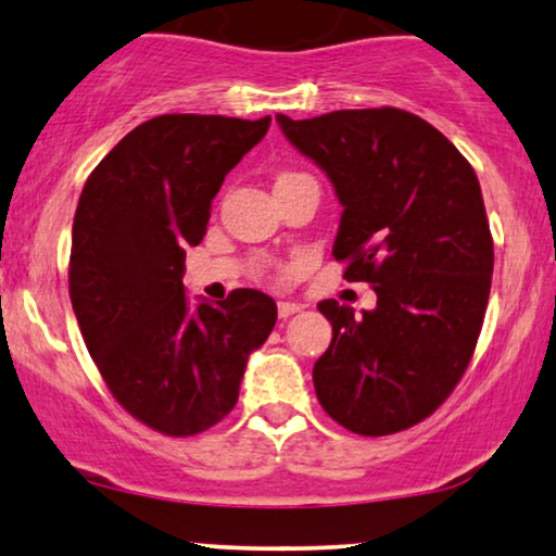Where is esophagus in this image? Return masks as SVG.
<instances>
[{"label":"esophagus","instance_id":"34e87169","mask_svg":"<svg viewBox=\"0 0 556 556\" xmlns=\"http://www.w3.org/2000/svg\"><path fill=\"white\" fill-rule=\"evenodd\" d=\"M299 311H301V303H291V301H280L278 303V316L283 318V321H286V318H291L293 314H299Z\"/></svg>","mask_w":556,"mask_h":556}]
</instances>
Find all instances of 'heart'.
I'll return each mask as SVG.
<instances>
[{
	"label": "heart",
	"instance_id": "heart-1",
	"mask_svg": "<svg viewBox=\"0 0 556 556\" xmlns=\"http://www.w3.org/2000/svg\"><path fill=\"white\" fill-rule=\"evenodd\" d=\"M283 177H291V174H283Z\"/></svg>",
	"mask_w": 556,
	"mask_h": 556
}]
</instances>
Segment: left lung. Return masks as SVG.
<instances>
[{
  "label": "left lung",
  "instance_id": "obj_1",
  "mask_svg": "<svg viewBox=\"0 0 556 556\" xmlns=\"http://www.w3.org/2000/svg\"><path fill=\"white\" fill-rule=\"evenodd\" d=\"M276 121L337 189L344 278L377 293L362 316L318 303L333 339L314 364L316 397L356 435L413 428L458 384L489 306L493 240L473 166L400 109Z\"/></svg>",
  "mask_w": 556,
  "mask_h": 556
}]
</instances>
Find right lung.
Listing matches in <instances>:
<instances>
[{"mask_svg": "<svg viewBox=\"0 0 556 556\" xmlns=\"http://www.w3.org/2000/svg\"><path fill=\"white\" fill-rule=\"evenodd\" d=\"M268 126L166 113L126 134L83 187L67 273L75 318L118 405L164 435L223 420L276 326L270 295L238 288L192 308L181 283L185 248L200 245L227 172Z\"/></svg>", "mask_w": 556, "mask_h": 556, "instance_id": "obj_1", "label": "right lung"}]
</instances>
